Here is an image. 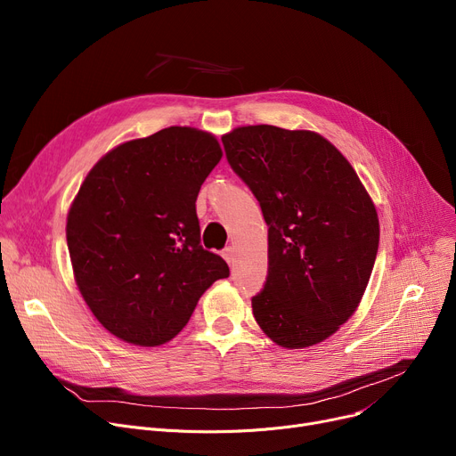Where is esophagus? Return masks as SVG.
Listing matches in <instances>:
<instances>
[{
	"label": "esophagus",
	"mask_w": 456,
	"mask_h": 456,
	"mask_svg": "<svg viewBox=\"0 0 456 456\" xmlns=\"http://www.w3.org/2000/svg\"><path fill=\"white\" fill-rule=\"evenodd\" d=\"M222 256L229 262V265H231V262H232V256H234V249L229 246V248H225L224 251H222Z\"/></svg>",
	"instance_id": "obj_1"
}]
</instances>
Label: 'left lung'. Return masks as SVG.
<instances>
[{"instance_id":"8db88e82","label":"left lung","mask_w":456,"mask_h":456,"mask_svg":"<svg viewBox=\"0 0 456 456\" xmlns=\"http://www.w3.org/2000/svg\"><path fill=\"white\" fill-rule=\"evenodd\" d=\"M225 157L268 225V277L253 316L281 347L323 342L361 303L379 249V218L347 159L313 131L238 127Z\"/></svg>"}]
</instances>
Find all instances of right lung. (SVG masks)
<instances>
[{"mask_svg":"<svg viewBox=\"0 0 456 456\" xmlns=\"http://www.w3.org/2000/svg\"><path fill=\"white\" fill-rule=\"evenodd\" d=\"M218 140L167 127L109 151L69 207L66 240L92 314L119 340L155 347L188 323L227 262L203 249L196 200Z\"/></svg>","mask_w":456,"mask_h":456,"instance_id":"obj_1","label":"right lung"}]
</instances>
